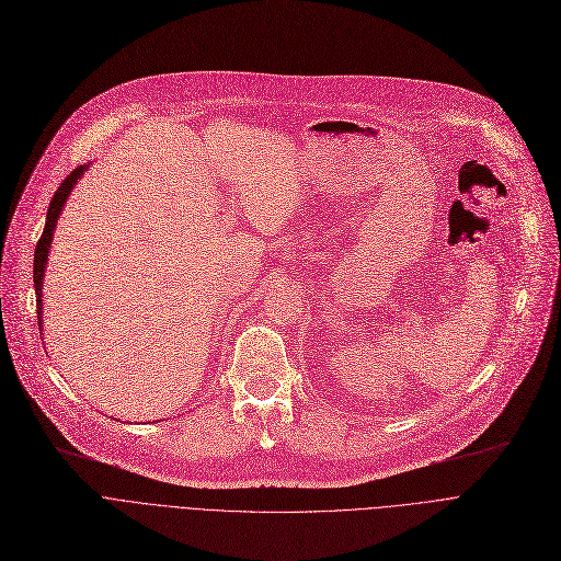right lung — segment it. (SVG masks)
I'll return each mask as SVG.
<instances>
[{"mask_svg": "<svg viewBox=\"0 0 561 561\" xmlns=\"http://www.w3.org/2000/svg\"><path fill=\"white\" fill-rule=\"evenodd\" d=\"M83 170H85V165H79V168H75V170H72V172L66 176L64 184L56 188V193H54V197H51V202H49V209H47V220H45V229H43V236H41V241H38V245H36V254H34V286H36L38 328H43V325H41V318H43V275H45L47 256H49V245H51L54 227H56V220H58V216H61V209H64V204H66V199H68L70 191L75 188V184H77L79 176L83 174ZM41 332H43V330H41Z\"/></svg>", "mask_w": 561, "mask_h": 561, "instance_id": "obj_1", "label": "right lung"}]
</instances>
